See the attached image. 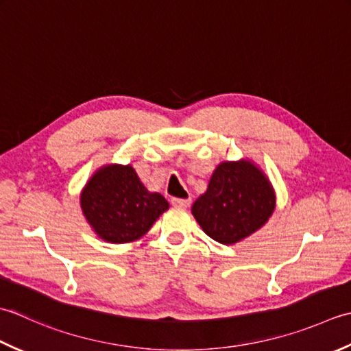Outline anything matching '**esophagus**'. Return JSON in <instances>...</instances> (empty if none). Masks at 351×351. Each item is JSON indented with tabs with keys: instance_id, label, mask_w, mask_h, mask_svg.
Wrapping results in <instances>:
<instances>
[{
	"instance_id": "1",
	"label": "esophagus",
	"mask_w": 351,
	"mask_h": 351,
	"mask_svg": "<svg viewBox=\"0 0 351 351\" xmlns=\"http://www.w3.org/2000/svg\"><path fill=\"white\" fill-rule=\"evenodd\" d=\"M171 204L174 207H180V209H184L191 204V198H171Z\"/></svg>"
}]
</instances>
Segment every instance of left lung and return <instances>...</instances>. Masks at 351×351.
<instances>
[{
	"label": "left lung",
	"instance_id": "8db88e82",
	"mask_svg": "<svg viewBox=\"0 0 351 351\" xmlns=\"http://www.w3.org/2000/svg\"><path fill=\"white\" fill-rule=\"evenodd\" d=\"M273 210V188L250 162L221 163L207 191L192 204V215L204 233L226 245L254 233Z\"/></svg>",
	"mask_w": 351,
	"mask_h": 351
}]
</instances>
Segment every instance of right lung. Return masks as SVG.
Masks as SVG:
<instances>
[{"label":"right lung","instance_id":"add662e5","mask_svg":"<svg viewBox=\"0 0 351 351\" xmlns=\"http://www.w3.org/2000/svg\"><path fill=\"white\" fill-rule=\"evenodd\" d=\"M80 202L95 233L113 244L141 238L169 207L165 197L147 191L130 165L99 169L86 184Z\"/></svg>","mask_w":351,"mask_h":351}]
</instances>
